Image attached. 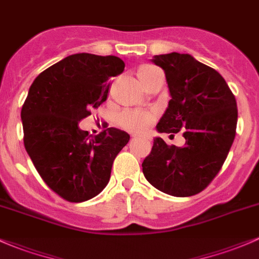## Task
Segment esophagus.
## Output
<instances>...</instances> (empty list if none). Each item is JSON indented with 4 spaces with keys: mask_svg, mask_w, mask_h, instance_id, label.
Here are the masks:
<instances>
[{
    "mask_svg": "<svg viewBox=\"0 0 259 259\" xmlns=\"http://www.w3.org/2000/svg\"><path fill=\"white\" fill-rule=\"evenodd\" d=\"M132 137H136V135H132Z\"/></svg>",
    "mask_w": 259,
    "mask_h": 259,
    "instance_id": "obj_1",
    "label": "esophagus"
}]
</instances>
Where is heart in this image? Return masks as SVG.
<instances>
[{
  "mask_svg": "<svg viewBox=\"0 0 259 259\" xmlns=\"http://www.w3.org/2000/svg\"><path fill=\"white\" fill-rule=\"evenodd\" d=\"M158 70L157 68L152 65L142 66L138 70V77H140L142 85L146 82L147 77L152 73ZM157 118V111L154 110H132L127 108L117 116V124L122 128L131 131V132L142 133L144 132Z\"/></svg>",
  "mask_w": 259,
  "mask_h": 259,
  "instance_id": "obj_1",
  "label": "heart"
}]
</instances>
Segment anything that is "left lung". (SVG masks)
Wrapping results in <instances>:
<instances>
[{"label":"left lung","mask_w":259,"mask_h":259,"mask_svg":"<svg viewBox=\"0 0 259 259\" xmlns=\"http://www.w3.org/2000/svg\"><path fill=\"white\" fill-rule=\"evenodd\" d=\"M165 73L170 101L158 122V132L182 131L184 147L162 138L142 163L146 179L158 190L178 197L207 188L224 165L236 136L237 104L224 77L189 54L155 55Z\"/></svg>","instance_id":"1"}]
</instances>
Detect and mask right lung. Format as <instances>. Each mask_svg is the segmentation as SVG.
Returning a JSON list of instances; mask_svg holds the SVG:
<instances>
[{
	"mask_svg": "<svg viewBox=\"0 0 259 259\" xmlns=\"http://www.w3.org/2000/svg\"><path fill=\"white\" fill-rule=\"evenodd\" d=\"M113 55L74 54L46 69L22 106L26 151L49 189L70 202L93 199L110 180L115 158L130 135L107 128L89 136L79 122L106 101L108 79L123 71Z\"/></svg>",
	"mask_w": 259,
	"mask_h": 259,
	"instance_id": "obj_1",
	"label": "right lung"
}]
</instances>
